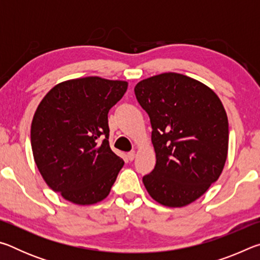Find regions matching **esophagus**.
I'll use <instances>...</instances> for the list:
<instances>
[{
  "label": "esophagus",
  "mask_w": 260,
  "mask_h": 260,
  "mask_svg": "<svg viewBox=\"0 0 260 260\" xmlns=\"http://www.w3.org/2000/svg\"><path fill=\"white\" fill-rule=\"evenodd\" d=\"M127 158H128V160H133L134 158H135V151H131V152H128L127 153Z\"/></svg>",
  "instance_id": "34e87169"
}]
</instances>
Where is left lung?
Wrapping results in <instances>:
<instances>
[{
  "instance_id": "obj_1",
  "label": "left lung",
  "mask_w": 260,
  "mask_h": 260,
  "mask_svg": "<svg viewBox=\"0 0 260 260\" xmlns=\"http://www.w3.org/2000/svg\"><path fill=\"white\" fill-rule=\"evenodd\" d=\"M135 96L150 118L156 166L144 175L153 200L181 208L203 195L221 174L228 152V119L204 83L169 72L140 81Z\"/></svg>"
}]
</instances>
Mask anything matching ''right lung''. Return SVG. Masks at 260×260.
I'll return each instance as SVG.
<instances>
[{
    "instance_id": "1",
    "label": "right lung",
    "mask_w": 260,
    "mask_h": 260,
    "mask_svg": "<svg viewBox=\"0 0 260 260\" xmlns=\"http://www.w3.org/2000/svg\"><path fill=\"white\" fill-rule=\"evenodd\" d=\"M128 83L86 77L60 82L34 113L30 143L35 164L52 190L90 205L109 195L124 160L109 144L108 113Z\"/></svg>"
}]
</instances>
